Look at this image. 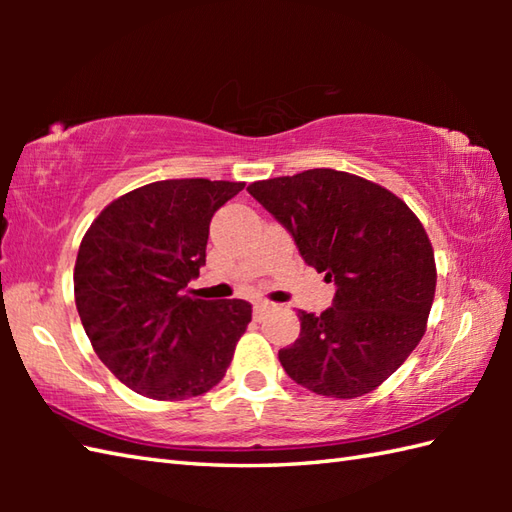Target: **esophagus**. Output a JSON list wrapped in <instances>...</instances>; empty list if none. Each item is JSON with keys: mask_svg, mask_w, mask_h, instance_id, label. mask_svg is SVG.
<instances>
[{"mask_svg": "<svg viewBox=\"0 0 512 512\" xmlns=\"http://www.w3.org/2000/svg\"><path fill=\"white\" fill-rule=\"evenodd\" d=\"M273 308V303H268V301H255L253 303V314H255V319H259V317H264V314Z\"/></svg>", "mask_w": 512, "mask_h": 512, "instance_id": "esophagus-1", "label": "esophagus"}]
</instances>
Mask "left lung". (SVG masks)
Segmentation results:
<instances>
[{
  "label": "left lung",
  "instance_id": "8db88e82",
  "mask_svg": "<svg viewBox=\"0 0 512 512\" xmlns=\"http://www.w3.org/2000/svg\"><path fill=\"white\" fill-rule=\"evenodd\" d=\"M248 193L336 286L319 317L299 310V339L279 350L281 367L314 394H369L427 328L436 259L420 220L391 191L334 169L253 182Z\"/></svg>",
  "mask_w": 512,
  "mask_h": 512
}]
</instances>
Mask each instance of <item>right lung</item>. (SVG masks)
<instances>
[{"label": "right lung", "mask_w": 512, "mask_h": 512, "mask_svg": "<svg viewBox=\"0 0 512 512\" xmlns=\"http://www.w3.org/2000/svg\"><path fill=\"white\" fill-rule=\"evenodd\" d=\"M244 189L226 180H160L105 206L74 266V299L103 365L154 400L206 394L250 323L248 301L184 295L206 264L215 211Z\"/></svg>", "instance_id": "obj_1"}]
</instances>
